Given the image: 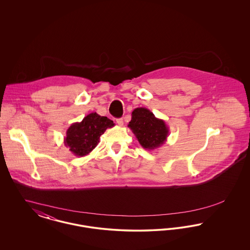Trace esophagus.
Listing matches in <instances>:
<instances>
[{
    "label": "esophagus",
    "instance_id": "1",
    "mask_svg": "<svg viewBox=\"0 0 250 250\" xmlns=\"http://www.w3.org/2000/svg\"><path fill=\"white\" fill-rule=\"evenodd\" d=\"M116 123L119 125V126H123V125H124V121H123L122 118L116 120Z\"/></svg>",
    "mask_w": 250,
    "mask_h": 250
}]
</instances>
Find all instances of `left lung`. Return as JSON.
<instances>
[{"mask_svg": "<svg viewBox=\"0 0 250 250\" xmlns=\"http://www.w3.org/2000/svg\"><path fill=\"white\" fill-rule=\"evenodd\" d=\"M128 127L138 142L146 150H155L166 143L169 129L162 119L146 107H137L132 111Z\"/></svg>", "mask_w": 250, "mask_h": 250, "instance_id": "1", "label": "left lung"}]
</instances>
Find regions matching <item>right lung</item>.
Wrapping results in <instances>:
<instances>
[{"label": "right lung", "mask_w": 250, "mask_h": 250, "mask_svg": "<svg viewBox=\"0 0 250 250\" xmlns=\"http://www.w3.org/2000/svg\"><path fill=\"white\" fill-rule=\"evenodd\" d=\"M114 126L113 121L92 112L80 123H74L66 130L64 145L76 156L89 155L99 143L100 136L107 128Z\"/></svg>", "instance_id": "obj_1"}]
</instances>
